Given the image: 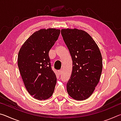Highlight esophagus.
I'll return each instance as SVG.
<instances>
[{"label": "esophagus", "mask_w": 121, "mask_h": 121, "mask_svg": "<svg viewBox=\"0 0 121 121\" xmlns=\"http://www.w3.org/2000/svg\"><path fill=\"white\" fill-rule=\"evenodd\" d=\"M58 74H59V75H60L61 73H62V71L61 70H59L58 71Z\"/></svg>", "instance_id": "34e87169"}]
</instances>
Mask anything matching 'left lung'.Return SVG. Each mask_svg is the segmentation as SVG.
Masks as SVG:
<instances>
[{"mask_svg": "<svg viewBox=\"0 0 121 121\" xmlns=\"http://www.w3.org/2000/svg\"><path fill=\"white\" fill-rule=\"evenodd\" d=\"M61 33L73 60L67 92L73 99L85 100L92 95L99 82L102 69L101 54L86 32L77 29H63Z\"/></svg>", "mask_w": 121, "mask_h": 121, "instance_id": "8db88e82", "label": "left lung"}]
</instances>
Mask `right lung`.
Segmentation results:
<instances>
[{"instance_id":"right-lung-1","label":"right lung","mask_w":121,"mask_h":121,"mask_svg":"<svg viewBox=\"0 0 121 121\" xmlns=\"http://www.w3.org/2000/svg\"><path fill=\"white\" fill-rule=\"evenodd\" d=\"M60 33L56 29H40L30 36L19 51L20 74L29 93L36 99L46 100L54 92L56 77L51 68L48 53Z\"/></svg>"}]
</instances>
